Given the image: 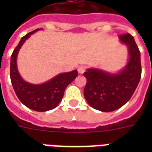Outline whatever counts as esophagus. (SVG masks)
Instances as JSON below:
<instances>
[{"label": "esophagus", "instance_id": "1", "mask_svg": "<svg viewBox=\"0 0 152 152\" xmlns=\"http://www.w3.org/2000/svg\"><path fill=\"white\" fill-rule=\"evenodd\" d=\"M77 71H78L79 74H84L86 71V67L81 65V66L78 67V68H77Z\"/></svg>", "mask_w": 152, "mask_h": 152}]
</instances>
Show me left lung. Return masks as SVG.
Segmentation results:
<instances>
[{"instance_id": "1", "label": "left lung", "mask_w": 152, "mask_h": 152, "mask_svg": "<svg viewBox=\"0 0 152 152\" xmlns=\"http://www.w3.org/2000/svg\"><path fill=\"white\" fill-rule=\"evenodd\" d=\"M119 42L128 49L126 64L117 72L100 68H88L84 72L87 84L84 89L86 100L101 112H112L126 104L135 92L142 75L140 52L134 37L126 33L119 36Z\"/></svg>"}]
</instances>
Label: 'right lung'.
Segmentation results:
<instances>
[{
    "mask_svg": "<svg viewBox=\"0 0 152 152\" xmlns=\"http://www.w3.org/2000/svg\"><path fill=\"white\" fill-rule=\"evenodd\" d=\"M39 30L37 29L22 37L10 58V80L16 94L23 105L38 112H45L56 108L61 102L65 88L77 76V71L61 73L42 84H32L24 80L17 68L19 51L26 39Z\"/></svg>",
    "mask_w": 152,
    "mask_h": 152,
    "instance_id": "add662e5",
    "label": "right lung"
}]
</instances>
